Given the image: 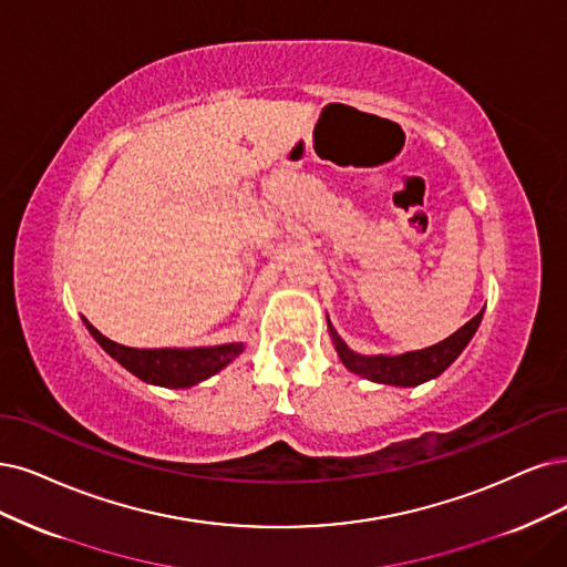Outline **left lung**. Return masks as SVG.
I'll use <instances>...</instances> for the list:
<instances>
[{
  "label": "left lung",
  "instance_id": "8db88e82",
  "mask_svg": "<svg viewBox=\"0 0 567 567\" xmlns=\"http://www.w3.org/2000/svg\"><path fill=\"white\" fill-rule=\"evenodd\" d=\"M481 316H484V310L474 316L467 324L460 327L455 333H451L449 339H444L442 343L430 346L425 350H415V352H404V354H358L352 352L337 331L331 329L329 331L333 337V346H337V352L341 362L352 371V373H360L369 381L375 383H385V385H421L434 375L442 373L460 352L465 350V346L470 343V339L474 337L476 327L481 324Z\"/></svg>",
  "mask_w": 567,
  "mask_h": 567
}]
</instances>
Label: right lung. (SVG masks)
<instances>
[{
  "label": "right lung",
  "mask_w": 567,
  "mask_h": 567,
  "mask_svg": "<svg viewBox=\"0 0 567 567\" xmlns=\"http://www.w3.org/2000/svg\"><path fill=\"white\" fill-rule=\"evenodd\" d=\"M93 339L107 350L112 358L135 373L144 383H154L163 388H188L196 385L209 375L224 369L230 360H236L243 352V343H226L215 348H192V350H175V348H158V350H137L110 341L107 337L86 322Z\"/></svg>",
  "instance_id": "add662e5"
}]
</instances>
